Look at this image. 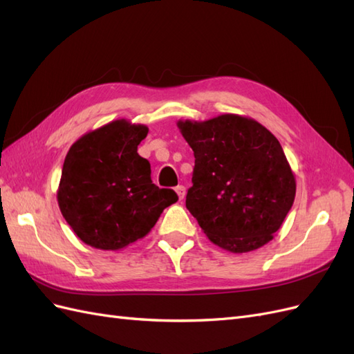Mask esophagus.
<instances>
[{"instance_id":"34e87169","label":"esophagus","mask_w":354,"mask_h":354,"mask_svg":"<svg viewBox=\"0 0 354 354\" xmlns=\"http://www.w3.org/2000/svg\"><path fill=\"white\" fill-rule=\"evenodd\" d=\"M176 192H177V195H178V198H180V199H183V198H185V195H186V187L180 185V186H177V187H176Z\"/></svg>"}]
</instances>
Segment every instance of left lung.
<instances>
[{
  "instance_id": "1",
  "label": "left lung",
  "mask_w": 354,
  "mask_h": 354,
  "mask_svg": "<svg viewBox=\"0 0 354 354\" xmlns=\"http://www.w3.org/2000/svg\"><path fill=\"white\" fill-rule=\"evenodd\" d=\"M195 168L186 207L208 240L232 253L270 243L293 205L295 174L281 145L254 119L178 120Z\"/></svg>"
}]
</instances>
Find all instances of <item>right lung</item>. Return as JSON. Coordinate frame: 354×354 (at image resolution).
<instances>
[{"label":"right lung","mask_w":354,"mask_h":354,"mask_svg":"<svg viewBox=\"0 0 354 354\" xmlns=\"http://www.w3.org/2000/svg\"><path fill=\"white\" fill-rule=\"evenodd\" d=\"M146 125L113 120L86 132L65 156L58 204L74 234L100 250H120L145 238L162 212L177 203L171 189L151 181L149 160L138 155Z\"/></svg>","instance_id":"right-lung-1"}]
</instances>
